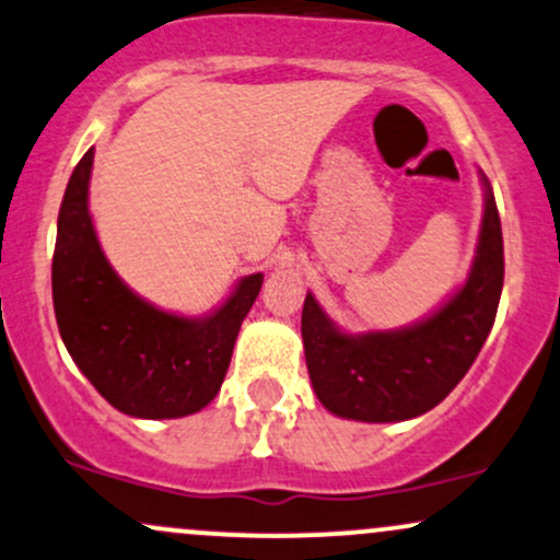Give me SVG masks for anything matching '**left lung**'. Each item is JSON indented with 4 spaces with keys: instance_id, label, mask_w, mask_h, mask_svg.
Wrapping results in <instances>:
<instances>
[{
    "instance_id": "obj_1",
    "label": "left lung",
    "mask_w": 560,
    "mask_h": 560,
    "mask_svg": "<svg viewBox=\"0 0 560 560\" xmlns=\"http://www.w3.org/2000/svg\"><path fill=\"white\" fill-rule=\"evenodd\" d=\"M471 273L434 316L400 331L342 334L313 294L302 305L305 363L318 400L352 421H405L440 405L477 361L503 292V231L487 184Z\"/></svg>"
}]
</instances>
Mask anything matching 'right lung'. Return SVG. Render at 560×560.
Wrapping results in <instances>:
<instances>
[{
    "mask_svg": "<svg viewBox=\"0 0 560 560\" xmlns=\"http://www.w3.org/2000/svg\"><path fill=\"white\" fill-rule=\"evenodd\" d=\"M89 150L70 176L57 218L52 300L70 358L120 413L182 419L221 389L244 316L258 298L262 273L244 276L208 318L158 311L128 289L96 242L89 215Z\"/></svg>",
    "mask_w": 560,
    "mask_h": 560,
    "instance_id": "obj_1",
    "label": "right lung"
}]
</instances>
